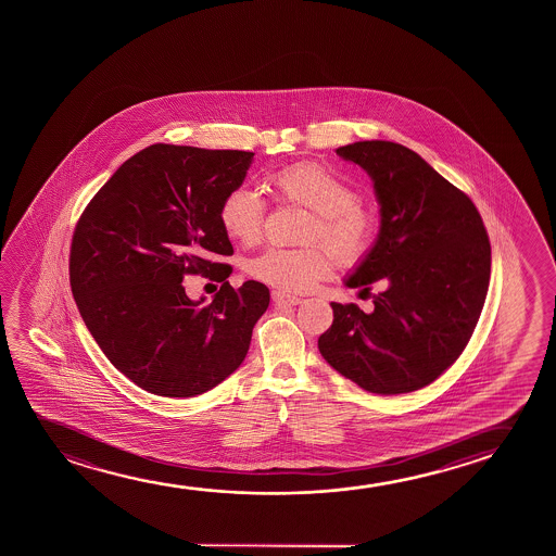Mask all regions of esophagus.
<instances>
[{"instance_id":"34e87169","label":"esophagus","mask_w":556,"mask_h":556,"mask_svg":"<svg viewBox=\"0 0 556 556\" xmlns=\"http://www.w3.org/2000/svg\"><path fill=\"white\" fill-rule=\"evenodd\" d=\"M271 298H274L275 305H281V307L302 304V298L290 296V294H285L281 290H274Z\"/></svg>"}]
</instances>
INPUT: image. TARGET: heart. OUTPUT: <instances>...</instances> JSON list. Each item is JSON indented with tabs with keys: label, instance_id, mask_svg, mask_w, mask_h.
<instances>
[{
	"label": "heart",
	"instance_id": "heart-1",
	"mask_svg": "<svg viewBox=\"0 0 556 556\" xmlns=\"http://www.w3.org/2000/svg\"><path fill=\"white\" fill-rule=\"evenodd\" d=\"M275 195L315 213L307 241H323L343 266H353L372 251L378 236V216L358 201L357 190L334 170L302 161L269 176ZM222 228L239 243L258 241L266 222V203L256 191L233 188L218 206ZM254 279L285 292H307L332 271V258L325 249L269 247L247 262Z\"/></svg>",
	"mask_w": 556,
	"mask_h": 556
}]
</instances>
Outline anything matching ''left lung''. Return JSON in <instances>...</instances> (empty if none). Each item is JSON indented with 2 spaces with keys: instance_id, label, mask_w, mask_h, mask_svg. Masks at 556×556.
I'll return each instance as SVG.
<instances>
[{
  "instance_id": "left-lung-1",
  "label": "left lung",
  "mask_w": 556,
  "mask_h": 556,
  "mask_svg": "<svg viewBox=\"0 0 556 556\" xmlns=\"http://www.w3.org/2000/svg\"><path fill=\"white\" fill-rule=\"evenodd\" d=\"M336 153L365 168L380 233L345 287L370 292L372 312L336 304L319 338L328 365L378 395L426 388L454 365L477 327L490 282V241L477 206L418 153L363 140Z\"/></svg>"
}]
</instances>
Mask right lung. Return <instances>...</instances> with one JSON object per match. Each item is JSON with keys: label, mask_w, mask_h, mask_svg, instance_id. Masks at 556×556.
<instances>
[{"label": "right lung", "mask_w": 556, "mask_h": 556, "mask_svg": "<svg viewBox=\"0 0 556 556\" xmlns=\"http://www.w3.org/2000/svg\"><path fill=\"white\" fill-rule=\"evenodd\" d=\"M252 152L153 144L135 153L91 199L70 251L77 307L110 363L160 396L216 388L247 357L269 305L258 281L233 289L218 206L243 184ZM223 282L211 305L193 303L184 274Z\"/></svg>", "instance_id": "obj_1"}]
</instances>
